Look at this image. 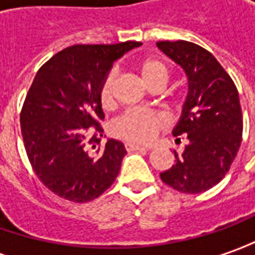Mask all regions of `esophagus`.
I'll list each match as a JSON object with an SVG mask.
<instances>
[{
    "label": "esophagus",
    "mask_w": 255,
    "mask_h": 255,
    "mask_svg": "<svg viewBox=\"0 0 255 255\" xmlns=\"http://www.w3.org/2000/svg\"><path fill=\"white\" fill-rule=\"evenodd\" d=\"M126 149L127 151H149V146H144V145L132 144V142H127L126 144Z\"/></svg>",
    "instance_id": "obj_1"
}]
</instances>
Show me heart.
Wrapping results in <instances>:
<instances>
[{"label":"heart","mask_w":255,"mask_h":255,"mask_svg":"<svg viewBox=\"0 0 255 255\" xmlns=\"http://www.w3.org/2000/svg\"><path fill=\"white\" fill-rule=\"evenodd\" d=\"M139 73L144 83L154 89L168 83L169 69L158 59H145L139 65ZM116 80L117 72L110 70L100 86V101L104 109H110L116 100ZM166 126V117L162 113L154 110L129 109L124 111L113 124L114 134L126 141L148 144L154 141Z\"/></svg>","instance_id":"b5f03b06"}]
</instances>
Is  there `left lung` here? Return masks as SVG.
<instances>
[{"mask_svg":"<svg viewBox=\"0 0 255 255\" xmlns=\"http://www.w3.org/2000/svg\"><path fill=\"white\" fill-rule=\"evenodd\" d=\"M158 49L183 69L188 94L173 135L188 145L161 179L182 193H202L229 172L242 144L243 117L237 87L216 57L186 40L156 42ZM179 139V138H178ZM180 141V139H179Z\"/></svg>","mask_w":255,"mask_h":255,"instance_id":"left-lung-1","label":"left lung"}]
</instances>
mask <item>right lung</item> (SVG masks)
Masks as SVG:
<instances>
[{"mask_svg":"<svg viewBox=\"0 0 255 255\" xmlns=\"http://www.w3.org/2000/svg\"><path fill=\"white\" fill-rule=\"evenodd\" d=\"M141 45H75L38 70L21 111V131L33 171L57 196L84 203L114 183L127 151L117 139L101 142L100 86L113 63Z\"/></svg>","mask_w":255,"mask_h":255,"instance_id":"add662e5","label":"right lung"}]
</instances>
